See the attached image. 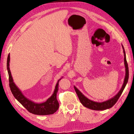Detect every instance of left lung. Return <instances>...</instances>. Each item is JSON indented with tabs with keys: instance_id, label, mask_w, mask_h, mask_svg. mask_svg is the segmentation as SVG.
Listing matches in <instances>:
<instances>
[{
	"instance_id": "obj_1",
	"label": "left lung",
	"mask_w": 134,
	"mask_h": 134,
	"mask_svg": "<svg viewBox=\"0 0 134 134\" xmlns=\"http://www.w3.org/2000/svg\"><path fill=\"white\" fill-rule=\"evenodd\" d=\"M122 48H123V49L124 56V61L125 68H126V75H125L124 83L123 84V86H122V87L121 88V89L118 92L117 94L115 95L114 97H113L111 98L110 99H108V100H107L105 101L102 102H96V101H93L92 100H90V99H89V98H87L86 97H85L83 94H82L80 92V91H79L77 89V88H76L74 86L76 94H77L79 100H80L81 104L83 105L84 107L89 108V109H93V110H102L109 109V108H112L113 105L116 104V102L118 101L119 97H120V96L121 95L122 93H123L125 87H126V85L128 82V80H129V67H128V64H127V60H126V52H125V51H124L123 45H122Z\"/></svg>"
}]
</instances>
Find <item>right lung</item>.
<instances>
[{"instance_id": "obj_1", "label": "right lung", "mask_w": 134, "mask_h": 134, "mask_svg": "<svg viewBox=\"0 0 134 134\" xmlns=\"http://www.w3.org/2000/svg\"><path fill=\"white\" fill-rule=\"evenodd\" d=\"M10 60V57L9 54L7 57V69L8 74V77H9L10 88L14 97L29 112L33 113V114L37 115H52L55 113L57 110L58 109L59 106V102L56 98V94L59 88V82L63 77L58 80L56 85L53 93L46 101L42 102V103H36V102L30 100L24 96L21 91L14 83L9 67Z\"/></svg>"}]
</instances>
